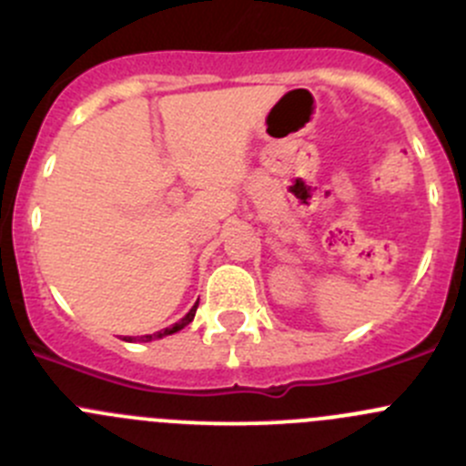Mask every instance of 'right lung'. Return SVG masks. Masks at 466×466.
<instances>
[{
    "label": "right lung",
    "mask_w": 466,
    "mask_h": 466,
    "mask_svg": "<svg viewBox=\"0 0 466 466\" xmlns=\"http://www.w3.org/2000/svg\"><path fill=\"white\" fill-rule=\"evenodd\" d=\"M196 309H198V302L194 304V307H191V311L187 313L185 318H182L180 322H176L173 324V327H167V329H162V331H157V333H150V336H139V338H130V336H126L124 340H128V342H135V340H142V342H150V340H155V338H164V336H171V333H176V331H180V329H185L187 324H189L191 320H194V316H196Z\"/></svg>",
    "instance_id": "add662e5"
}]
</instances>
